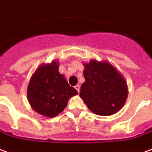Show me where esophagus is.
Masks as SVG:
<instances>
[{
	"label": "esophagus",
	"mask_w": 152,
	"mask_h": 152,
	"mask_svg": "<svg viewBox=\"0 0 152 152\" xmlns=\"http://www.w3.org/2000/svg\"><path fill=\"white\" fill-rule=\"evenodd\" d=\"M75 88L77 90V92H79V91H80V86H79V85H76L75 87Z\"/></svg>",
	"instance_id": "esophagus-1"
}]
</instances>
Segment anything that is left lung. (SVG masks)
<instances>
[{
  "label": "left lung",
  "instance_id": "8db88e82",
  "mask_svg": "<svg viewBox=\"0 0 152 152\" xmlns=\"http://www.w3.org/2000/svg\"><path fill=\"white\" fill-rule=\"evenodd\" d=\"M85 83L79 96L91 111L100 116H109L122 108L127 99L126 80L109 63L92 60L85 64Z\"/></svg>",
  "mask_w": 152,
  "mask_h": 152
}]
</instances>
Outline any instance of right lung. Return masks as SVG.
Returning a JSON list of instances; mask_svg holds the SVG:
<instances>
[{"label": "right lung", "mask_w": 152, "mask_h": 152, "mask_svg": "<svg viewBox=\"0 0 152 152\" xmlns=\"http://www.w3.org/2000/svg\"><path fill=\"white\" fill-rule=\"evenodd\" d=\"M58 67L56 61L41 65L32 75L27 89L32 108L45 117H56L66 107L69 99L77 94L60 74Z\"/></svg>", "instance_id": "obj_1"}]
</instances>
